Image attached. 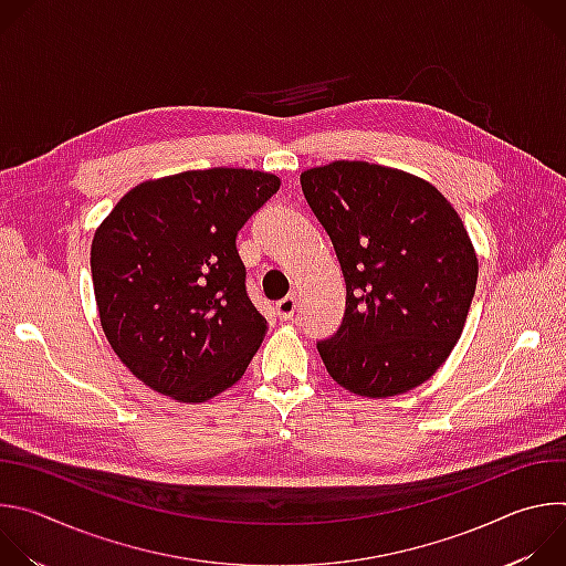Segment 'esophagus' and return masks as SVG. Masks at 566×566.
Listing matches in <instances>:
<instances>
[{
    "label": "esophagus",
    "mask_w": 566,
    "mask_h": 566,
    "mask_svg": "<svg viewBox=\"0 0 566 566\" xmlns=\"http://www.w3.org/2000/svg\"><path fill=\"white\" fill-rule=\"evenodd\" d=\"M295 308H297L295 295H286L284 300H280V302L275 304V313H277L280 319H291L293 313H295Z\"/></svg>",
    "instance_id": "esophagus-1"
}]
</instances>
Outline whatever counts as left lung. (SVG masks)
<instances>
[{
  "label": "left lung",
  "mask_w": 566,
  "mask_h": 566,
  "mask_svg": "<svg viewBox=\"0 0 566 566\" xmlns=\"http://www.w3.org/2000/svg\"><path fill=\"white\" fill-rule=\"evenodd\" d=\"M336 249L347 306L317 343L329 376L367 398L426 382L461 338L476 286V253L452 203L426 179L367 160L300 175Z\"/></svg>",
  "instance_id": "8db88e82"
}]
</instances>
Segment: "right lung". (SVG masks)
<instances>
[{
    "label": "right lung",
    "mask_w": 566,
    "mask_h": 566,
    "mask_svg": "<svg viewBox=\"0 0 566 566\" xmlns=\"http://www.w3.org/2000/svg\"><path fill=\"white\" fill-rule=\"evenodd\" d=\"M280 177L188 170L132 188L98 226L92 277L103 332L154 391L203 402L244 376L266 336L237 232Z\"/></svg>",
    "instance_id": "obj_1"
}]
</instances>
